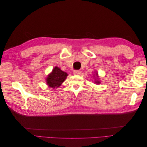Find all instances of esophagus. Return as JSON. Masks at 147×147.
I'll return each mask as SVG.
<instances>
[{
	"label": "esophagus",
	"mask_w": 147,
	"mask_h": 147,
	"mask_svg": "<svg viewBox=\"0 0 147 147\" xmlns=\"http://www.w3.org/2000/svg\"><path fill=\"white\" fill-rule=\"evenodd\" d=\"M81 72H82L81 70H75L74 72V74L77 75H80V74Z\"/></svg>",
	"instance_id": "34e87169"
}]
</instances>
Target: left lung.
<instances>
[{
    "label": "left lung",
    "instance_id": "8db88e82",
    "mask_svg": "<svg viewBox=\"0 0 147 147\" xmlns=\"http://www.w3.org/2000/svg\"><path fill=\"white\" fill-rule=\"evenodd\" d=\"M96 77H97V78H98V76H97V73H96ZM94 83H95L96 84H100V81H99V80H97V79H95Z\"/></svg>",
    "mask_w": 147,
    "mask_h": 147
}]
</instances>
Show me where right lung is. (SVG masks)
Masks as SVG:
<instances>
[{
	"instance_id": "1",
	"label": "right lung",
	"mask_w": 147,
	"mask_h": 147,
	"mask_svg": "<svg viewBox=\"0 0 147 147\" xmlns=\"http://www.w3.org/2000/svg\"><path fill=\"white\" fill-rule=\"evenodd\" d=\"M67 75V74L62 71L58 67H55L46 78L47 84L51 88H57L65 81Z\"/></svg>"
}]
</instances>
